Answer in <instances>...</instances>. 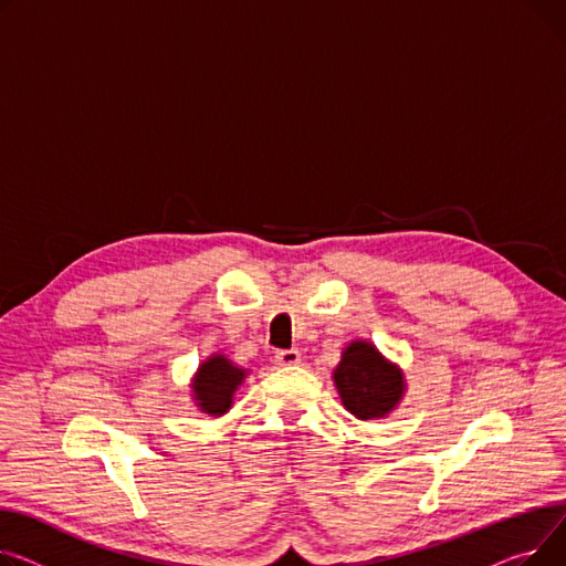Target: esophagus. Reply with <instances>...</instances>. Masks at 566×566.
Returning a JSON list of instances; mask_svg holds the SVG:
<instances>
[{
	"instance_id": "esophagus-1",
	"label": "esophagus",
	"mask_w": 566,
	"mask_h": 566,
	"mask_svg": "<svg viewBox=\"0 0 566 566\" xmlns=\"http://www.w3.org/2000/svg\"><path fill=\"white\" fill-rule=\"evenodd\" d=\"M276 363L283 365V368H290V365L302 363V354H298V349H281L276 352Z\"/></svg>"
}]
</instances>
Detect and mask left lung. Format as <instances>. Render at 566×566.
<instances>
[{"label": "left lung", "mask_w": 566, "mask_h": 566, "mask_svg": "<svg viewBox=\"0 0 566 566\" xmlns=\"http://www.w3.org/2000/svg\"><path fill=\"white\" fill-rule=\"evenodd\" d=\"M343 407L358 420H381L400 407L407 392L405 373L370 340H352L334 370Z\"/></svg>", "instance_id": "8db88e82"}]
</instances>
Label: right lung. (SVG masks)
Instances as JSON below:
<instances>
[{"mask_svg": "<svg viewBox=\"0 0 566 566\" xmlns=\"http://www.w3.org/2000/svg\"><path fill=\"white\" fill-rule=\"evenodd\" d=\"M249 370L240 368L223 354L208 356L189 384L191 400L196 402L198 411L208 416H223L232 407V397L235 390L244 384Z\"/></svg>", "mask_w": 566, "mask_h": 566, "instance_id": "1", "label": "right lung"}]
</instances>
